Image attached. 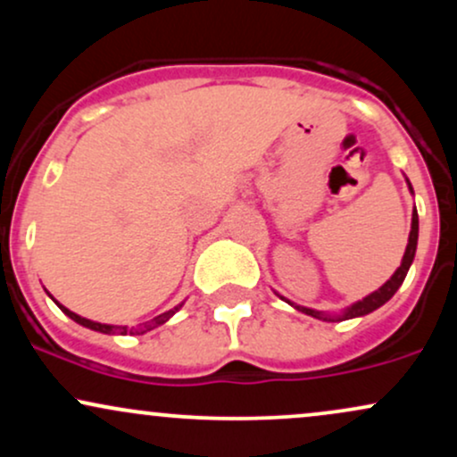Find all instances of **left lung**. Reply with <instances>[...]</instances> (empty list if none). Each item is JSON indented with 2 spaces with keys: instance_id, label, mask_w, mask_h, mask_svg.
Instances as JSON below:
<instances>
[{
  "instance_id": "1",
  "label": "left lung",
  "mask_w": 457,
  "mask_h": 457,
  "mask_svg": "<svg viewBox=\"0 0 457 457\" xmlns=\"http://www.w3.org/2000/svg\"><path fill=\"white\" fill-rule=\"evenodd\" d=\"M412 191V187H411ZM417 238H419V214L417 211L412 212V228H411V236H408V246H406V253H403V260H402V266L393 272V277L389 281L385 283V286L380 287V290H376L374 295L365 296L363 301L354 303L353 307L348 309V312L344 313L339 320H348V318H356V316H365V313L374 312V309H378L380 305H385L389 298L395 295L397 290H400V286L406 279V272L411 269L412 260H414V251H417ZM298 312H305L307 316H313V318H322V313L320 312H313V309H307V307H296Z\"/></svg>"
}]
</instances>
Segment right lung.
<instances>
[{
  "label": "right lung",
  "instance_id": "obj_1",
  "mask_svg": "<svg viewBox=\"0 0 457 457\" xmlns=\"http://www.w3.org/2000/svg\"><path fill=\"white\" fill-rule=\"evenodd\" d=\"M57 305H60V303H57ZM60 309L62 312L66 313L68 318H72L75 320V322H79L81 324V327H87V328H92V330H101V333H107V335H112V333H120V335H127L129 333V328L127 327H112V324H101V322H92V320H86V318H81V316H77V313H72L71 309H66V307H62L60 305ZM174 312H178V307L174 309ZM174 312H165V313H161V316H156L154 320H150V322H144V324H139L137 328H130V333H145V330H152V328H156L159 327V324H162V322H167V320H170V316Z\"/></svg>",
  "mask_w": 457,
  "mask_h": 457
}]
</instances>
